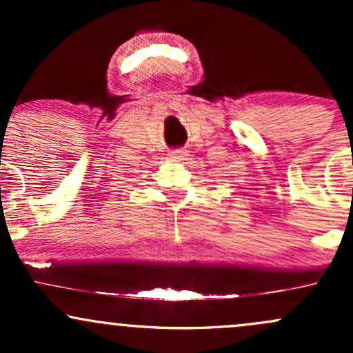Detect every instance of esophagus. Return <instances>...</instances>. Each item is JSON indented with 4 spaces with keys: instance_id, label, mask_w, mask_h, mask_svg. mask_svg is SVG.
Returning a JSON list of instances; mask_svg holds the SVG:
<instances>
[{
    "instance_id": "obj_1",
    "label": "esophagus",
    "mask_w": 353,
    "mask_h": 353,
    "mask_svg": "<svg viewBox=\"0 0 353 353\" xmlns=\"http://www.w3.org/2000/svg\"><path fill=\"white\" fill-rule=\"evenodd\" d=\"M169 156L172 157V159L176 161H181V159H185V156H188V151H184V149H176V151H172Z\"/></svg>"
}]
</instances>
